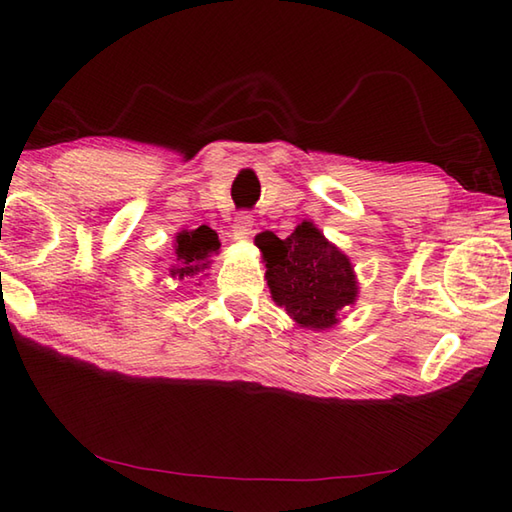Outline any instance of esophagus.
I'll return each instance as SVG.
<instances>
[{
  "mask_svg": "<svg viewBox=\"0 0 512 512\" xmlns=\"http://www.w3.org/2000/svg\"><path fill=\"white\" fill-rule=\"evenodd\" d=\"M250 228H253V215L239 213L235 217V224H233V239H235V242H246L250 233H253Z\"/></svg>",
  "mask_w": 512,
  "mask_h": 512,
  "instance_id": "obj_1",
  "label": "esophagus"
}]
</instances>
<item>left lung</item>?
<instances>
[{
    "label": "left lung",
    "instance_id": "left-lung-1",
    "mask_svg": "<svg viewBox=\"0 0 512 512\" xmlns=\"http://www.w3.org/2000/svg\"><path fill=\"white\" fill-rule=\"evenodd\" d=\"M255 244L266 264L270 297L299 328L330 330L339 314L356 303L358 279L350 257L310 220L286 239L266 231L255 237Z\"/></svg>",
    "mask_w": 512,
    "mask_h": 512
}]
</instances>
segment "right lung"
I'll list each match as a JSON object with an SVG mask.
<instances>
[{"instance_id": "obj_1", "label": "right lung", "mask_w": 512, "mask_h": 512, "mask_svg": "<svg viewBox=\"0 0 512 512\" xmlns=\"http://www.w3.org/2000/svg\"><path fill=\"white\" fill-rule=\"evenodd\" d=\"M220 253V239L213 228L206 224L193 228H182L173 239V264L167 268L171 277H195L202 275L213 264V255ZM206 277V275H202Z\"/></svg>"}]
</instances>
